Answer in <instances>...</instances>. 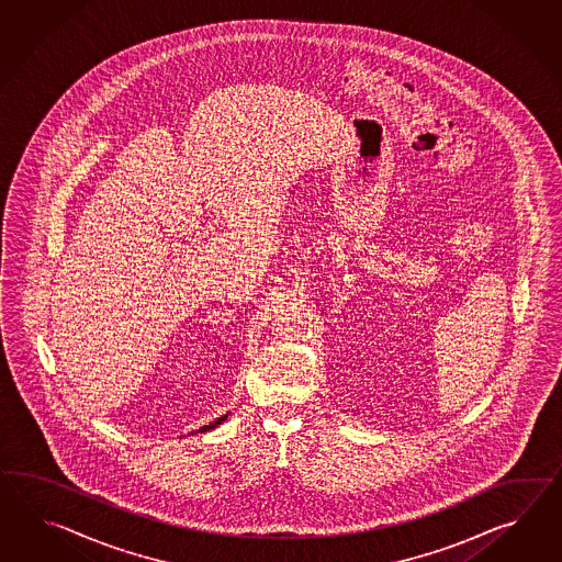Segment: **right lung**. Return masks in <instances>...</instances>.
Masks as SVG:
<instances>
[{
    "mask_svg": "<svg viewBox=\"0 0 562 562\" xmlns=\"http://www.w3.org/2000/svg\"><path fill=\"white\" fill-rule=\"evenodd\" d=\"M225 418H227V414H225V416H221V418H217V420H215V423H209V425L203 426V428H199V430H194V432H205V430H211V428H215V426L221 425V423H223V420H225Z\"/></svg>",
    "mask_w": 562,
    "mask_h": 562,
    "instance_id": "obj_1",
    "label": "right lung"
}]
</instances>
